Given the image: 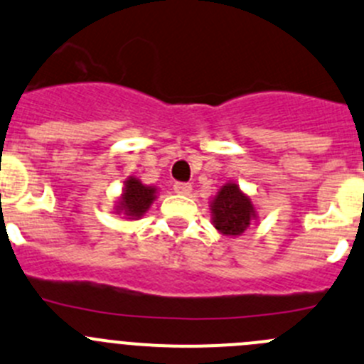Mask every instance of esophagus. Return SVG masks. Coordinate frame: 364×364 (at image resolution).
<instances>
[{
  "instance_id": "obj_1",
  "label": "esophagus",
  "mask_w": 364,
  "mask_h": 364,
  "mask_svg": "<svg viewBox=\"0 0 364 364\" xmlns=\"http://www.w3.org/2000/svg\"><path fill=\"white\" fill-rule=\"evenodd\" d=\"M174 192L179 196H188L192 192V185L190 183H174Z\"/></svg>"
}]
</instances>
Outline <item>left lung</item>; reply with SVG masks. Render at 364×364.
I'll use <instances>...</instances> for the list:
<instances>
[{"label":"left lung","mask_w":364,"mask_h":364,"mask_svg":"<svg viewBox=\"0 0 364 364\" xmlns=\"http://www.w3.org/2000/svg\"><path fill=\"white\" fill-rule=\"evenodd\" d=\"M210 210L215 229L225 236H240L257 218L252 200L236 183H225L218 190Z\"/></svg>","instance_id":"obj_1"}]
</instances>
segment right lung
<instances>
[{
    "label": "right lung",
    "mask_w": 364,
    "mask_h": 364,
    "mask_svg": "<svg viewBox=\"0 0 364 364\" xmlns=\"http://www.w3.org/2000/svg\"><path fill=\"white\" fill-rule=\"evenodd\" d=\"M154 199H156V188L144 185L140 179L132 176L124 181V188H122L119 203L115 206L117 210L115 213H122L132 220H139L149 210Z\"/></svg>",
    "instance_id": "right-lung-1"
}]
</instances>
